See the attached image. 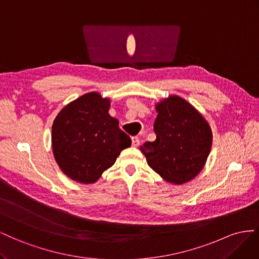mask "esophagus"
Wrapping results in <instances>:
<instances>
[{
    "label": "esophagus",
    "instance_id": "34e87169",
    "mask_svg": "<svg viewBox=\"0 0 259 259\" xmlns=\"http://www.w3.org/2000/svg\"><path fill=\"white\" fill-rule=\"evenodd\" d=\"M140 145V140L138 137H134L132 138V146L134 147H138Z\"/></svg>",
    "mask_w": 259,
    "mask_h": 259
}]
</instances>
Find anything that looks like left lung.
<instances>
[{
    "instance_id": "8db88e82",
    "label": "left lung",
    "mask_w": 259,
    "mask_h": 259,
    "mask_svg": "<svg viewBox=\"0 0 259 259\" xmlns=\"http://www.w3.org/2000/svg\"><path fill=\"white\" fill-rule=\"evenodd\" d=\"M156 140L140 146L149 165L166 182L181 186L202 171L208 158L212 132L204 116L179 95L155 104Z\"/></svg>"
}]
</instances>
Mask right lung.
I'll return each instance as SVG.
<instances>
[{
    "label": "right lung",
    "instance_id": "right-lung-1",
    "mask_svg": "<svg viewBox=\"0 0 259 259\" xmlns=\"http://www.w3.org/2000/svg\"><path fill=\"white\" fill-rule=\"evenodd\" d=\"M110 99L89 92L64 106L52 125V151L61 170L73 181L95 183L112 167L131 139L109 115Z\"/></svg>",
    "mask_w": 259,
    "mask_h": 259
}]
</instances>
